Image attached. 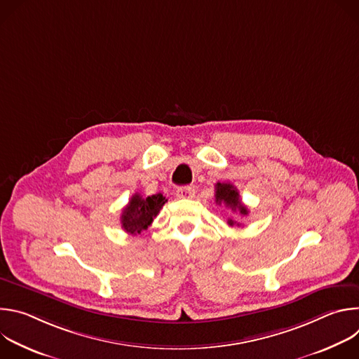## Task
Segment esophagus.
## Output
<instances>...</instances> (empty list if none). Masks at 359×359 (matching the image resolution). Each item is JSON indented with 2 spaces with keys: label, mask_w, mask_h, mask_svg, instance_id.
<instances>
[{
  "label": "esophagus",
  "mask_w": 359,
  "mask_h": 359,
  "mask_svg": "<svg viewBox=\"0 0 359 359\" xmlns=\"http://www.w3.org/2000/svg\"><path fill=\"white\" fill-rule=\"evenodd\" d=\"M176 196H177L179 198H193V197H194V189L190 187V186H187V187H180V189H177Z\"/></svg>",
  "instance_id": "obj_1"
}]
</instances>
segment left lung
I'll return each mask as SVG.
<instances>
[{
  "label": "left lung",
  "mask_w": 359,
  "mask_h": 359,
  "mask_svg": "<svg viewBox=\"0 0 359 359\" xmlns=\"http://www.w3.org/2000/svg\"><path fill=\"white\" fill-rule=\"evenodd\" d=\"M216 201L219 204H222V203L226 204L229 209H231L233 212H238L241 216L248 215V209L241 203L240 194L231 183H217L216 184ZM227 223H229V226H241L240 223H237L233 219H229Z\"/></svg>",
  "instance_id": "obj_1"
}]
</instances>
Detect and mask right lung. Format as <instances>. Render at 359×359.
I'll list each match as a JSON object with an SVG mask.
<instances>
[{
  "mask_svg": "<svg viewBox=\"0 0 359 359\" xmlns=\"http://www.w3.org/2000/svg\"><path fill=\"white\" fill-rule=\"evenodd\" d=\"M166 201V197L161 193L147 196L144 198L139 193H135L129 200L128 206L122 210V229L132 236L140 234V231L146 230L151 224L153 219L159 215Z\"/></svg>",
  "mask_w": 359,
  "mask_h": 359,
  "instance_id": "add662e5",
  "label": "right lung"
}]
</instances>
